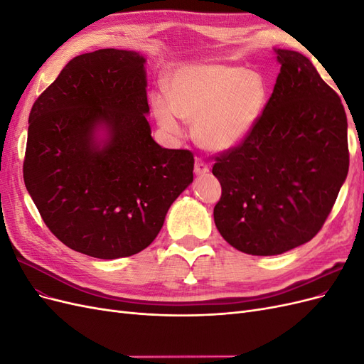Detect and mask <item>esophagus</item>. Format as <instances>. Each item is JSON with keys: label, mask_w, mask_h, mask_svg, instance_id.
<instances>
[{"label": "esophagus", "mask_w": 364, "mask_h": 364, "mask_svg": "<svg viewBox=\"0 0 364 364\" xmlns=\"http://www.w3.org/2000/svg\"><path fill=\"white\" fill-rule=\"evenodd\" d=\"M194 173H196V174H199V176L209 173L208 164H206L203 159H199V158H197V159H196V162H194Z\"/></svg>", "instance_id": "esophagus-1"}]
</instances>
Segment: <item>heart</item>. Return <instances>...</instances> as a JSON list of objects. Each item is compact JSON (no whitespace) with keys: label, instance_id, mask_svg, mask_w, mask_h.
I'll return each instance as SVG.
<instances>
[{"label":"heart","instance_id":"heart-1","mask_svg":"<svg viewBox=\"0 0 364 364\" xmlns=\"http://www.w3.org/2000/svg\"><path fill=\"white\" fill-rule=\"evenodd\" d=\"M170 95L151 94L159 124L179 134L183 118L193 123L197 144L226 151L240 146L266 107L269 87L262 74L225 63H194L170 75Z\"/></svg>","mask_w":364,"mask_h":364}]
</instances>
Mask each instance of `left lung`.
Returning <instances> with one entry per match:
<instances>
[{"mask_svg": "<svg viewBox=\"0 0 364 364\" xmlns=\"http://www.w3.org/2000/svg\"><path fill=\"white\" fill-rule=\"evenodd\" d=\"M281 65L266 107L240 146L215 156L222 185L214 222L249 255H279L310 241L331 213L349 168L340 97L310 59L277 50Z\"/></svg>", "mask_w": 364, "mask_h": 364, "instance_id": "1", "label": "left lung"}]
</instances>
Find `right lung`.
<instances>
[{
  "label": "right lung",
  "mask_w": 364,
  "mask_h": 364,
  "mask_svg": "<svg viewBox=\"0 0 364 364\" xmlns=\"http://www.w3.org/2000/svg\"><path fill=\"white\" fill-rule=\"evenodd\" d=\"M146 59L105 48L65 65L33 105L24 182L43 223L94 258L135 255L193 182L190 150L151 138ZM107 129L103 141L96 130Z\"/></svg>",
  "instance_id": "right-lung-1"
}]
</instances>
